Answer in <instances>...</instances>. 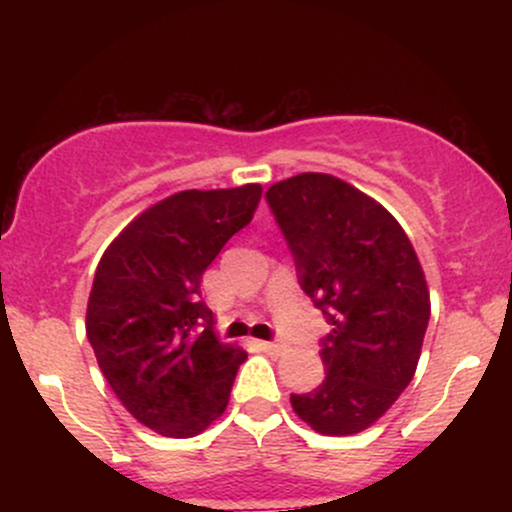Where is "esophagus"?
<instances>
[{
	"label": "esophagus",
	"mask_w": 512,
	"mask_h": 512,
	"mask_svg": "<svg viewBox=\"0 0 512 512\" xmlns=\"http://www.w3.org/2000/svg\"><path fill=\"white\" fill-rule=\"evenodd\" d=\"M262 349L269 351V354H281V351H284V344H281V342H262Z\"/></svg>",
	"instance_id": "obj_1"
}]
</instances>
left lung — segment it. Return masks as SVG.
I'll use <instances>...</instances> for the list:
<instances>
[{
  "instance_id": "left-lung-1",
  "label": "left lung",
  "mask_w": 512,
  "mask_h": 512,
  "mask_svg": "<svg viewBox=\"0 0 512 512\" xmlns=\"http://www.w3.org/2000/svg\"><path fill=\"white\" fill-rule=\"evenodd\" d=\"M301 289L332 325L325 380L291 407L313 431L351 436L385 414L414 378L431 296L407 233L383 204L327 173L267 190Z\"/></svg>"
}]
</instances>
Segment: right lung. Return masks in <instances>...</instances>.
I'll return each instance as SVG.
<instances>
[{
	"label": "right lung",
	"mask_w": 512,
	"mask_h": 512,
	"mask_svg": "<svg viewBox=\"0 0 512 512\" xmlns=\"http://www.w3.org/2000/svg\"><path fill=\"white\" fill-rule=\"evenodd\" d=\"M260 197V185L175 192L129 223L98 262L86 337L117 399L161 436H197L219 419L248 358L216 339L202 274L252 221Z\"/></svg>",
	"instance_id": "obj_1"
}]
</instances>
